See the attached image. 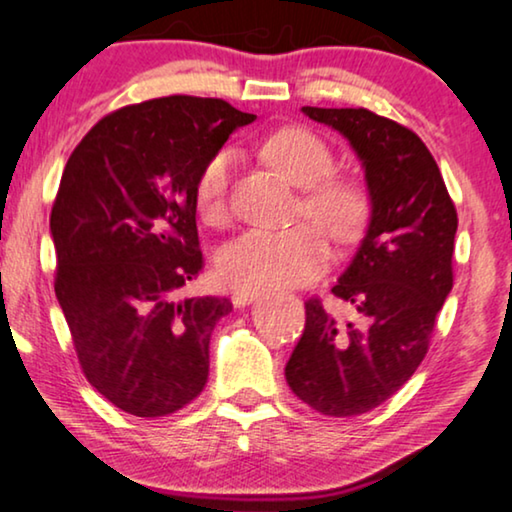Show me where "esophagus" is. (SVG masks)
<instances>
[{"mask_svg": "<svg viewBox=\"0 0 512 512\" xmlns=\"http://www.w3.org/2000/svg\"><path fill=\"white\" fill-rule=\"evenodd\" d=\"M257 297H259L257 290H236V292L232 294V304H234L236 308H243V306L253 304V301H255Z\"/></svg>", "mask_w": 512, "mask_h": 512, "instance_id": "1", "label": "esophagus"}]
</instances>
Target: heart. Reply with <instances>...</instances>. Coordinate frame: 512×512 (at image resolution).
Here are the masks:
<instances>
[{
  "label": "heart",
  "mask_w": 512,
  "mask_h": 512,
  "mask_svg": "<svg viewBox=\"0 0 512 512\" xmlns=\"http://www.w3.org/2000/svg\"><path fill=\"white\" fill-rule=\"evenodd\" d=\"M262 153L273 167L304 187L301 213L318 220L338 241H350L369 220L371 197L355 178L331 176L334 150L304 127H287L269 136ZM232 150H220L201 167L194 183V201L201 218L220 222L227 215ZM315 222L283 229H248L220 250V276L241 290H276L306 285L327 269L331 248Z\"/></svg>",
  "instance_id": "b5f03b06"
}]
</instances>
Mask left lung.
I'll return each mask as SVG.
<instances>
[{
  "label": "left lung",
  "instance_id": "obj_1",
  "mask_svg": "<svg viewBox=\"0 0 512 512\" xmlns=\"http://www.w3.org/2000/svg\"><path fill=\"white\" fill-rule=\"evenodd\" d=\"M301 111L348 139L362 162L371 218L331 287L357 318L341 322L308 299L285 378L318 413L352 417L401 390L427 355L452 290L457 211L429 148L408 127L366 109Z\"/></svg>",
  "mask_w": 512,
  "mask_h": 512
}]
</instances>
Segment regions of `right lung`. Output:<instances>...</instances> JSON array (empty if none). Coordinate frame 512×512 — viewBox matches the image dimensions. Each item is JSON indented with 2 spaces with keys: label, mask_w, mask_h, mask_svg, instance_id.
Here are the masks:
<instances>
[{
  "label": "right lung",
  "mask_w": 512,
  "mask_h": 512,
  "mask_svg": "<svg viewBox=\"0 0 512 512\" xmlns=\"http://www.w3.org/2000/svg\"><path fill=\"white\" fill-rule=\"evenodd\" d=\"M253 120L222 99H150L99 120L64 167L55 294L88 383L129 415H171L204 390L232 304L183 294L204 266L194 183Z\"/></svg>",
  "instance_id": "add662e5"
}]
</instances>
